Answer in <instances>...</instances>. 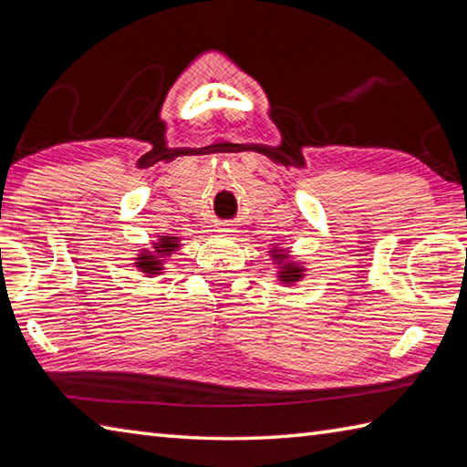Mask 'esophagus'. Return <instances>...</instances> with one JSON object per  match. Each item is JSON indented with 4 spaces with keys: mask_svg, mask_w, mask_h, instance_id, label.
<instances>
[{
    "mask_svg": "<svg viewBox=\"0 0 467 467\" xmlns=\"http://www.w3.org/2000/svg\"><path fill=\"white\" fill-rule=\"evenodd\" d=\"M221 233H234V231H233V228H231V226H228V224H224V226L221 228Z\"/></svg>",
    "mask_w": 467,
    "mask_h": 467,
    "instance_id": "1",
    "label": "esophagus"
}]
</instances>
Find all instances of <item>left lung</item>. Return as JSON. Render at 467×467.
<instances>
[{
	"instance_id": "obj_1",
	"label": "left lung",
	"mask_w": 467,
	"mask_h": 467,
	"mask_svg": "<svg viewBox=\"0 0 467 467\" xmlns=\"http://www.w3.org/2000/svg\"><path fill=\"white\" fill-rule=\"evenodd\" d=\"M271 261L276 265V276L285 286H291L305 279V266L301 263H295L291 254L279 246H273L271 249Z\"/></svg>"
}]
</instances>
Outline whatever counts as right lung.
<instances>
[{
  "label": "right lung",
  "mask_w": 467,
  "mask_h": 467,
  "mask_svg": "<svg viewBox=\"0 0 467 467\" xmlns=\"http://www.w3.org/2000/svg\"><path fill=\"white\" fill-rule=\"evenodd\" d=\"M181 249V239L178 236H161L156 243H152V249H142L136 256V269L144 273L146 276H156L164 273V263L168 256H172Z\"/></svg>",
  "instance_id": "obj_1"
}]
</instances>
